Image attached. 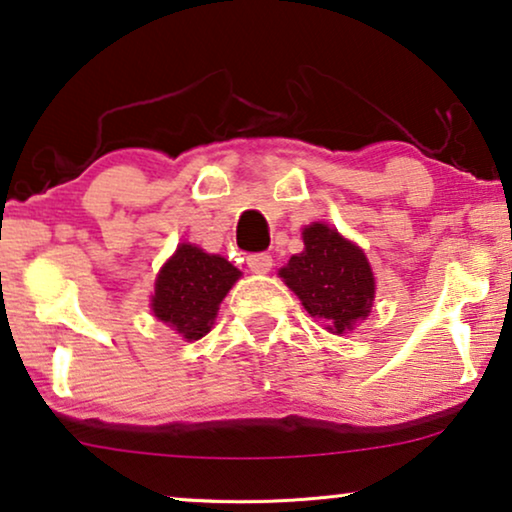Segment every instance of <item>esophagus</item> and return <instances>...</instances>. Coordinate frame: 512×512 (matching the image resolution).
Here are the masks:
<instances>
[{"mask_svg":"<svg viewBox=\"0 0 512 512\" xmlns=\"http://www.w3.org/2000/svg\"><path fill=\"white\" fill-rule=\"evenodd\" d=\"M247 265L251 272H258V275H265L272 268V256L270 254H251L247 258Z\"/></svg>","mask_w":512,"mask_h":512,"instance_id":"esophagus-1","label":"esophagus"}]
</instances>
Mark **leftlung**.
Wrapping results in <instances>:
<instances>
[{
	"mask_svg": "<svg viewBox=\"0 0 512 512\" xmlns=\"http://www.w3.org/2000/svg\"><path fill=\"white\" fill-rule=\"evenodd\" d=\"M303 242V254L291 256L279 277L328 331H352L368 317L375 298V277L366 256L324 223L307 226Z\"/></svg>",
	"mask_w": 512,
	"mask_h": 512,
	"instance_id": "left-lung-1",
	"label": "left lung"
}]
</instances>
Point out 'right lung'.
<instances>
[{
    "label": "right lung",
    "instance_id": "right-lung-1",
    "mask_svg": "<svg viewBox=\"0 0 512 512\" xmlns=\"http://www.w3.org/2000/svg\"><path fill=\"white\" fill-rule=\"evenodd\" d=\"M237 279L240 270L226 258L205 254L193 244H179L156 279L153 314L186 340H200L209 333L219 303Z\"/></svg>",
    "mask_w": 512,
    "mask_h": 512
}]
</instances>
